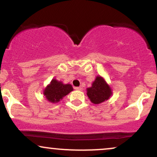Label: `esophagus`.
I'll use <instances>...</instances> for the list:
<instances>
[{"mask_svg":"<svg viewBox=\"0 0 157 157\" xmlns=\"http://www.w3.org/2000/svg\"><path fill=\"white\" fill-rule=\"evenodd\" d=\"M75 90H78V91H82L83 90V87L82 86H78V87H75Z\"/></svg>","mask_w":157,"mask_h":157,"instance_id":"1","label":"esophagus"}]
</instances>
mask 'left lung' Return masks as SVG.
Listing matches in <instances>:
<instances>
[{
  "label": "left lung",
  "instance_id": "left-lung-1",
  "mask_svg": "<svg viewBox=\"0 0 157 157\" xmlns=\"http://www.w3.org/2000/svg\"><path fill=\"white\" fill-rule=\"evenodd\" d=\"M86 94L92 103L100 104L109 99L113 92L105 78L100 75H97L92 86L86 89Z\"/></svg>",
  "mask_w": 157,
  "mask_h": 157
}]
</instances>
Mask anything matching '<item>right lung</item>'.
Segmentation results:
<instances>
[{
	"label": "right lung",
	"instance_id": "obj_1",
	"mask_svg": "<svg viewBox=\"0 0 157 157\" xmlns=\"http://www.w3.org/2000/svg\"><path fill=\"white\" fill-rule=\"evenodd\" d=\"M73 90V89L71 84H65L56 78H53L50 84L44 89L43 93L48 101L52 103H57Z\"/></svg>",
	"mask_w": 157,
	"mask_h": 157
}]
</instances>
